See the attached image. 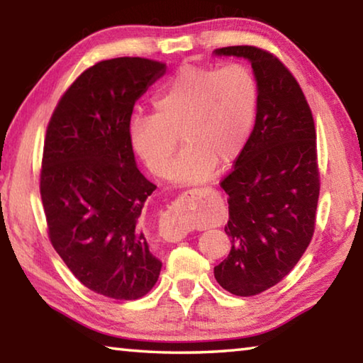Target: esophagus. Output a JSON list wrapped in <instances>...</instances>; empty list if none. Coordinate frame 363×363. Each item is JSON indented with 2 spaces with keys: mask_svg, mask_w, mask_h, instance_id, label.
I'll list each match as a JSON object with an SVG mask.
<instances>
[{
  "mask_svg": "<svg viewBox=\"0 0 363 363\" xmlns=\"http://www.w3.org/2000/svg\"><path fill=\"white\" fill-rule=\"evenodd\" d=\"M210 187H201V189H192V190H187V192H184V195H206L208 192H210ZM160 235H162L164 240L168 242H179L182 240L184 237L187 235V230L184 229V227H179V225H168V227H162L160 229Z\"/></svg>",
  "mask_w": 363,
  "mask_h": 363,
  "instance_id": "1",
  "label": "esophagus"
}]
</instances>
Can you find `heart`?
I'll list each match as a JSON object with an SVG mask.
<instances>
[{"label": "heart", "mask_w": 363, "mask_h": 363, "mask_svg": "<svg viewBox=\"0 0 363 363\" xmlns=\"http://www.w3.org/2000/svg\"><path fill=\"white\" fill-rule=\"evenodd\" d=\"M257 83L250 69L186 65L153 97L155 115L134 113L128 121L133 149L153 174L164 176L177 145L184 149L171 163L174 184L210 179L216 163L240 155L257 113Z\"/></svg>", "instance_id": "b5f03b06"}]
</instances>
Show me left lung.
Returning <instances> with one entry per match:
<instances>
[{
    "label": "left lung",
    "mask_w": 363,
    "mask_h": 363,
    "mask_svg": "<svg viewBox=\"0 0 363 363\" xmlns=\"http://www.w3.org/2000/svg\"><path fill=\"white\" fill-rule=\"evenodd\" d=\"M213 54L247 59L259 93L253 131L220 182L229 195L224 230L232 247L214 267L224 290L253 296L288 275L314 235L320 190L315 126L298 82L272 54L255 46Z\"/></svg>",
    "instance_id": "obj_1"
}]
</instances>
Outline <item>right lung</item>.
Masks as SVG:
<instances>
[{
	"label": "right lung",
	"mask_w": 363,
	"mask_h": 363,
	"mask_svg": "<svg viewBox=\"0 0 363 363\" xmlns=\"http://www.w3.org/2000/svg\"><path fill=\"white\" fill-rule=\"evenodd\" d=\"M164 72L143 57L97 62L67 89L48 125L40 192L49 238L72 274L107 298L145 296L162 270L143 220L157 186L138 168L128 121Z\"/></svg>",
	"instance_id": "add662e5"
}]
</instances>
